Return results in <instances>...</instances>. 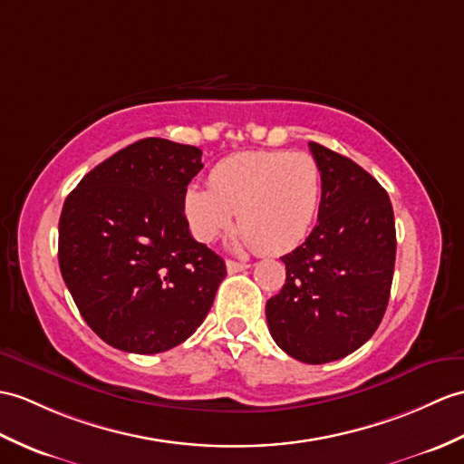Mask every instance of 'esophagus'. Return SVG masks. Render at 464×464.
<instances>
[{
	"label": "esophagus",
	"mask_w": 464,
	"mask_h": 464,
	"mask_svg": "<svg viewBox=\"0 0 464 464\" xmlns=\"http://www.w3.org/2000/svg\"><path fill=\"white\" fill-rule=\"evenodd\" d=\"M245 268H249V265H246V263H237V261H227V273L229 275L241 273V271H245Z\"/></svg>",
	"instance_id": "esophagus-1"
}]
</instances>
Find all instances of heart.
Returning <instances> with one entry per match:
<instances>
[{
    "instance_id": "obj_1",
    "label": "heart",
    "mask_w": 464,
    "mask_h": 464,
    "mask_svg": "<svg viewBox=\"0 0 464 464\" xmlns=\"http://www.w3.org/2000/svg\"><path fill=\"white\" fill-rule=\"evenodd\" d=\"M209 188L183 193V215L201 243L227 231L237 213L241 243L263 253L293 251L306 239L322 201V169L306 152H239L209 171Z\"/></svg>"
}]
</instances>
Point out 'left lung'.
I'll use <instances>...</instances> for the list:
<instances>
[{
    "label": "left lung",
    "mask_w": 464,
    "mask_h": 464,
    "mask_svg": "<svg viewBox=\"0 0 464 464\" xmlns=\"http://www.w3.org/2000/svg\"><path fill=\"white\" fill-rule=\"evenodd\" d=\"M322 169L318 225L283 258L286 283L266 300L273 340L295 360L328 363L368 342L385 314L395 266L387 191L350 158L310 142Z\"/></svg>",
    "instance_id": "1"
}]
</instances>
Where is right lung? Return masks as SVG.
I'll list each match as a JSON object with an SVG mask.
<instances>
[{"instance_id": "obj_1", "label": "right lung", "mask_w": 464, "mask_h": 464, "mask_svg": "<svg viewBox=\"0 0 464 464\" xmlns=\"http://www.w3.org/2000/svg\"><path fill=\"white\" fill-rule=\"evenodd\" d=\"M201 150L144 138L86 174L59 219V266L81 316L109 346L160 353L206 320L227 275L193 239L183 193Z\"/></svg>"}]
</instances>
